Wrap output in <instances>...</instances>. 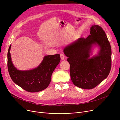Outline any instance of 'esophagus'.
<instances>
[{"mask_svg":"<svg viewBox=\"0 0 120 120\" xmlns=\"http://www.w3.org/2000/svg\"><path fill=\"white\" fill-rule=\"evenodd\" d=\"M60 58H61V60H64V59H65V57H64V55L63 54H60Z\"/></svg>","mask_w":120,"mask_h":120,"instance_id":"1","label":"esophagus"}]
</instances>
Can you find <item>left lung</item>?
Segmentation results:
<instances>
[{
    "mask_svg": "<svg viewBox=\"0 0 120 120\" xmlns=\"http://www.w3.org/2000/svg\"><path fill=\"white\" fill-rule=\"evenodd\" d=\"M96 47L99 51L92 56ZM63 52L68 58L71 80L79 88H93L109 75L112 66L111 47L105 32L99 25H92L87 38H79L66 45Z\"/></svg>",
    "mask_w": 120,
    "mask_h": 120,
    "instance_id": "8db88e82",
    "label": "left lung"
}]
</instances>
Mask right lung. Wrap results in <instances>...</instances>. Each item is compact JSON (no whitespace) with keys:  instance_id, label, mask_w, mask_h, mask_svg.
<instances>
[{"instance_id":"1","label":"right lung","mask_w":120,"mask_h":120,"mask_svg":"<svg viewBox=\"0 0 120 120\" xmlns=\"http://www.w3.org/2000/svg\"><path fill=\"white\" fill-rule=\"evenodd\" d=\"M11 45L8 52V68L9 74L15 83L29 92H37L47 88L49 85L51 75L60 60V54L47 55L35 68L29 70H19L11 60Z\"/></svg>"}]
</instances>
